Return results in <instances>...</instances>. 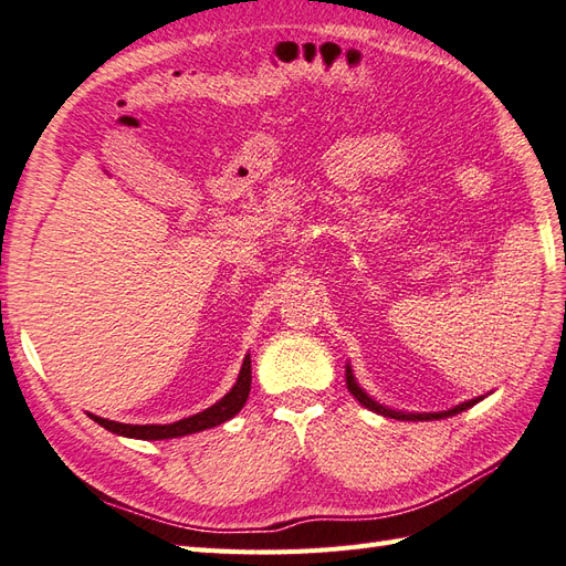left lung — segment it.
<instances>
[{
    "instance_id": "8db88e82",
    "label": "left lung",
    "mask_w": 566,
    "mask_h": 566,
    "mask_svg": "<svg viewBox=\"0 0 566 566\" xmlns=\"http://www.w3.org/2000/svg\"><path fill=\"white\" fill-rule=\"evenodd\" d=\"M346 385H348V392L354 395L363 407L366 409H370V411H378V413H385V417H392V419H407V421H433V419H446V417H455V413H460V411H464V409H470V407H474L476 401H480L482 397H476V399H470V401H462L460 407H455V409H448V411H438V413H401V411H389V409H385V407H380L378 401H373L366 392H363V389L356 385V380H354V375H350V370H346Z\"/></svg>"
}]
</instances>
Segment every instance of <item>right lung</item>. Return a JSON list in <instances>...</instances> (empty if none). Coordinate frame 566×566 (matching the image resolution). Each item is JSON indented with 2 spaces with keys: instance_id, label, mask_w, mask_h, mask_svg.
Segmentation results:
<instances>
[{
  "instance_id": "right-lung-1",
  "label": "right lung",
  "mask_w": 566,
  "mask_h": 566,
  "mask_svg": "<svg viewBox=\"0 0 566 566\" xmlns=\"http://www.w3.org/2000/svg\"><path fill=\"white\" fill-rule=\"evenodd\" d=\"M249 389H251V358L247 356L242 363V370H240V378H237L234 387L230 389L228 395H224L218 405H212L210 409L196 413V417H188L181 421H174V423H165V426H130V423H118V421H108L102 417H94L92 419L108 429L111 433H118V436H128V438H143V441H161V438H179V436H188V433H198V431H206L212 429V426H220L228 419H232L237 411L244 407V401L249 397Z\"/></svg>"
}]
</instances>
